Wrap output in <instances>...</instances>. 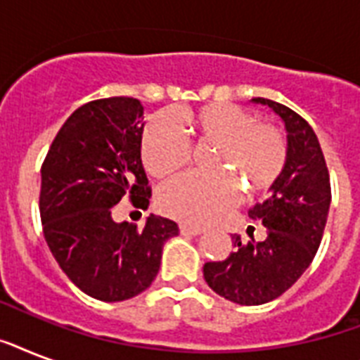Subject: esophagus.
<instances>
[{
	"mask_svg": "<svg viewBox=\"0 0 360 360\" xmlns=\"http://www.w3.org/2000/svg\"><path fill=\"white\" fill-rule=\"evenodd\" d=\"M179 231L183 236H200V233H203V228L191 224H179Z\"/></svg>",
	"mask_w": 360,
	"mask_h": 360,
	"instance_id": "obj_1",
	"label": "esophagus"
}]
</instances>
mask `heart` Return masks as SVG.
Segmentation results:
<instances>
[{
  "mask_svg": "<svg viewBox=\"0 0 360 360\" xmlns=\"http://www.w3.org/2000/svg\"><path fill=\"white\" fill-rule=\"evenodd\" d=\"M186 132L198 146H214L213 174H186L158 192V209L186 224H207L237 203L240 185L246 194L267 192L284 172L288 143L271 123L236 104L213 103L181 114ZM141 162L147 174L164 179L191 162L192 141L169 115H155L141 134ZM226 174H224V172ZM230 173L233 181L227 175Z\"/></svg>",
  "mask_w": 360,
  "mask_h": 360,
  "instance_id": "heart-1",
  "label": "heart"
}]
</instances>
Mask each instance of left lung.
Here are the masks:
<instances>
[{"instance_id":"obj_1","label":"left lung","mask_w":360,"mask_h":360,"mask_svg":"<svg viewBox=\"0 0 360 360\" xmlns=\"http://www.w3.org/2000/svg\"><path fill=\"white\" fill-rule=\"evenodd\" d=\"M280 115L288 132L284 172L271 196L256 203L248 217L267 228L263 240L236 237V250L222 262L203 265L209 288L228 301L256 307L280 297L312 263L323 237L330 207L329 169L312 127L284 104L252 98Z\"/></svg>"}]
</instances>
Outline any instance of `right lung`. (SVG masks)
I'll return each mask as SVG.
<instances>
[{"label": "right lung", "mask_w": 360, "mask_h": 360, "mask_svg": "<svg viewBox=\"0 0 360 360\" xmlns=\"http://www.w3.org/2000/svg\"><path fill=\"white\" fill-rule=\"evenodd\" d=\"M141 134L138 98H98L72 112L42 162L44 239L70 282L98 301H124L146 291L160 269L164 243L179 233L174 220L155 214L143 230L112 219V207L123 198L134 207L149 205Z\"/></svg>", "instance_id": "obj_1"}]
</instances>
